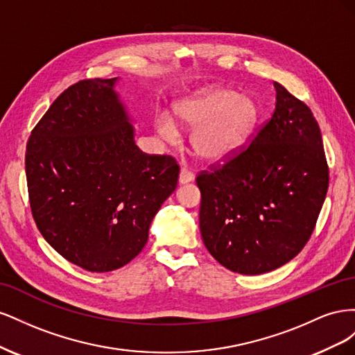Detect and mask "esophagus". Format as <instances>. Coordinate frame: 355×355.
Segmentation results:
<instances>
[{
  "instance_id": "esophagus-1",
  "label": "esophagus",
  "mask_w": 355,
  "mask_h": 355,
  "mask_svg": "<svg viewBox=\"0 0 355 355\" xmlns=\"http://www.w3.org/2000/svg\"><path fill=\"white\" fill-rule=\"evenodd\" d=\"M194 180V175L191 173L189 170H187L185 167L180 168V173H179V184L180 185H185V184H189V182Z\"/></svg>"
}]
</instances>
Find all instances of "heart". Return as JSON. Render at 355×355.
Here are the masks:
<instances>
[{"instance_id": "1", "label": "heart", "mask_w": 355, "mask_h": 355, "mask_svg": "<svg viewBox=\"0 0 355 355\" xmlns=\"http://www.w3.org/2000/svg\"><path fill=\"white\" fill-rule=\"evenodd\" d=\"M173 115L178 124L192 128L189 145L206 161L230 157L245 142L259 111L249 94L225 87H207L179 101ZM157 132L166 141L178 137V127L168 115L157 118Z\"/></svg>"}]
</instances>
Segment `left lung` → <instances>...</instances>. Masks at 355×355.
Returning a JSON list of instances; mask_svg holds the SVG:
<instances>
[{"label": "left lung", "mask_w": 355, "mask_h": 355, "mask_svg": "<svg viewBox=\"0 0 355 355\" xmlns=\"http://www.w3.org/2000/svg\"><path fill=\"white\" fill-rule=\"evenodd\" d=\"M274 87L275 111L252 144L197 178L204 245L244 275L274 271L304 249L329 188L313 112L280 83Z\"/></svg>", "instance_id": "left-lung-1"}]
</instances>
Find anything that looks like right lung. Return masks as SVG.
Wrapping results in <instances>:
<instances>
[{"instance_id":"right-lung-1","label":"right lung","mask_w":355,"mask_h":355,"mask_svg":"<svg viewBox=\"0 0 355 355\" xmlns=\"http://www.w3.org/2000/svg\"><path fill=\"white\" fill-rule=\"evenodd\" d=\"M118 78L84 80L51 103L26 145L32 216L59 254L92 272L130 262L176 189L179 166L144 154Z\"/></svg>"}]
</instances>
